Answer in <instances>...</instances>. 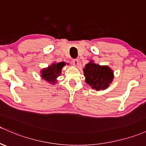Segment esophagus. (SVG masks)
Returning <instances> with one entry per match:
<instances>
[{"instance_id": "esophagus-1", "label": "esophagus", "mask_w": 146, "mask_h": 146, "mask_svg": "<svg viewBox=\"0 0 146 146\" xmlns=\"http://www.w3.org/2000/svg\"><path fill=\"white\" fill-rule=\"evenodd\" d=\"M79 61L78 59H73L72 60V64L73 65H74V66H77V65H79Z\"/></svg>"}]
</instances>
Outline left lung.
I'll return each instance as SVG.
<instances>
[{
	"label": "left lung",
	"instance_id": "obj_1",
	"mask_svg": "<svg viewBox=\"0 0 146 146\" xmlns=\"http://www.w3.org/2000/svg\"><path fill=\"white\" fill-rule=\"evenodd\" d=\"M86 82L96 90H104L113 79V71L108 66H100L92 61L84 69Z\"/></svg>",
	"mask_w": 146,
	"mask_h": 146
}]
</instances>
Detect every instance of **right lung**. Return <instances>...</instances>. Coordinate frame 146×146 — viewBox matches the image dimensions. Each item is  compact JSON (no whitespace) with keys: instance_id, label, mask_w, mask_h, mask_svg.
<instances>
[{"instance_id":"right-lung-1","label":"right lung","mask_w":146,"mask_h":146,"mask_svg":"<svg viewBox=\"0 0 146 146\" xmlns=\"http://www.w3.org/2000/svg\"><path fill=\"white\" fill-rule=\"evenodd\" d=\"M65 65V62H58V63H53L51 66L48 68L44 69L42 71V77L46 81L51 82L54 84L56 83V79L60 74L62 67Z\"/></svg>"}]
</instances>
